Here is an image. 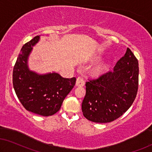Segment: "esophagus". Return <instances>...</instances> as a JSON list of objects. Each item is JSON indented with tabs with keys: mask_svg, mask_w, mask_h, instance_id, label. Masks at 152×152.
I'll return each instance as SVG.
<instances>
[{
	"mask_svg": "<svg viewBox=\"0 0 152 152\" xmlns=\"http://www.w3.org/2000/svg\"><path fill=\"white\" fill-rule=\"evenodd\" d=\"M76 85L78 86V87H83L85 85V80L82 76H79L76 79Z\"/></svg>",
	"mask_w": 152,
	"mask_h": 152,
	"instance_id": "1",
	"label": "esophagus"
}]
</instances>
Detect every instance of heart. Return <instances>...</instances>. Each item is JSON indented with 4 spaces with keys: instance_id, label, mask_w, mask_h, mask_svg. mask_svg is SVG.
I'll use <instances>...</instances> for the list:
<instances>
[{
    "instance_id": "1",
    "label": "heart",
    "mask_w": 152,
    "mask_h": 152,
    "mask_svg": "<svg viewBox=\"0 0 152 152\" xmlns=\"http://www.w3.org/2000/svg\"><path fill=\"white\" fill-rule=\"evenodd\" d=\"M105 68V65L104 63H99L97 65L96 67L94 68V72L96 74H99L103 71Z\"/></svg>"
}]
</instances>
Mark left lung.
<instances>
[{
  "label": "left lung",
  "instance_id": "1",
  "mask_svg": "<svg viewBox=\"0 0 152 152\" xmlns=\"http://www.w3.org/2000/svg\"><path fill=\"white\" fill-rule=\"evenodd\" d=\"M82 111L86 119L108 123L121 117L134 102L139 86V63L130 48L112 71L85 84Z\"/></svg>",
  "mask_w": 152,
  "mask_h": 152
}]
</instances>
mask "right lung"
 <instances>
[{"instance_id": "obj_1", "label": "right lung", "mask_w": 152, "mask_h": 152, "mask_svg": "<svg viewBox=\"0 0 152 152\" xmlns=\"http://www.w3.org/2000/svg\"><path fill=\"white\" fill-rule=\"evenodd\" d=\"M40 39L37 35L22 46L13 71V85L16 96L28 111L48 117L60 110L76 79L65 78L56 72L39 74L28 65L33 47Z\"/></svg>"}]
</instances>
